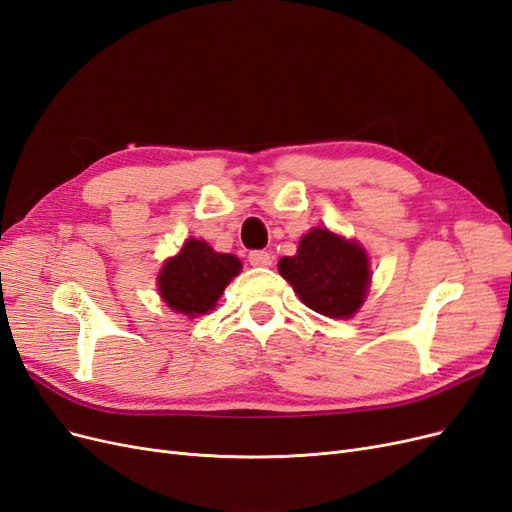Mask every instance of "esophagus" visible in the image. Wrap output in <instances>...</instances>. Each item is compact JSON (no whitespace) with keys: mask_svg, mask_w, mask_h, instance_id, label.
<instances>
[{"mask_svg":"<svg viewBox=\"0 0 512 512\" xmlns=\"http://www.w3.org/2000/svg\"><path fill=\"white\" fill-rule=\"evenodd\" d=\"M247 260H250L252 267H271L273 256H271L269 252L256 250V252H250V256H247Z\"/></svg>","mask_w":512,"mask_h":512,"instance_id":"esophagus-1","label":"esophagus"}]
</instances>
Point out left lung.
Here are the masks:
<instances>
[{
    "label": "left lung",
    "mask_w": 512,
    "mask_h": 512,
    "mask_svg": "<svg viewBox=\"0 0 512 512\" xmlns=\"http://www.w3.org/2000/svg\"><path fill=\"white\" fill-rule=\"evenodd\" d=\"M277 269L309 309L329 318H352L371 282L363 245L327 228L309 230L297 254L284 256Z\"/></svg>",
    "instance_id": "left-lung-1"
}]
</instances>
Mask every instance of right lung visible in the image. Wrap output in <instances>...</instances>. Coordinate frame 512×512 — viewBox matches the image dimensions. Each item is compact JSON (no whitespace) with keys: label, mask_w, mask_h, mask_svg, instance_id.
<instances>
[{"label":"right lung","mask_w":512,"mask_h":512,"mask_svg":"<svg viewBox=\"0 0 512 512\" xmlns=\"http://www.w3.org/2000/svg\"><path fill=\"white\" fill-rule=\"evenodd\" d=\"M239 271L237 256L215 252L200 239H188L177 256L164 262L158 275L160 297L177 314L190 318L207 314Z\"/></svg>","instance_id":"1"}]
</instances>
